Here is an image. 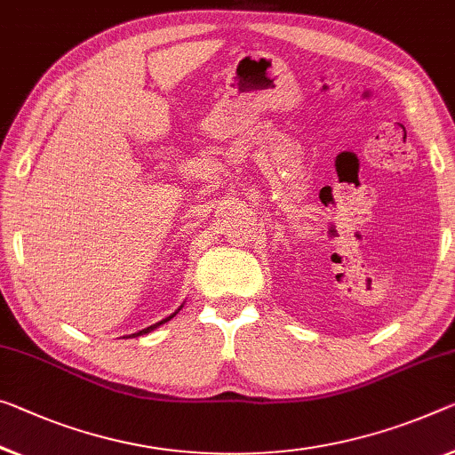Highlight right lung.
<instances>
[{"mask_svg": "<svg viewBox=\"0 0 455 455\" xmlns=\"http://www.w3.org/2000/svg\"><path fill=\"white\" fill-rule=\"evenodd\" d=\"M180 307H183V305H180ZM180 309H177V311H174L172 313V315L171 317H166V319H163V321H158V323H155V325H150V327H146V330H142V331H138V333H132V335H134V338H138V335H144V333H150L152 330H156V327L158 325H163V323H166V321H171L174 315H177V313H179Z\"/></svg>", "mask_w": 455, "mask_h": 455, "instance_id": "obj_1", "label": "right lung"}]
</instances>
